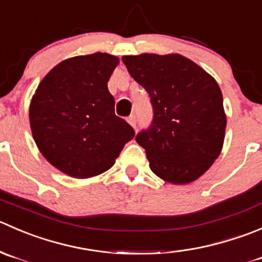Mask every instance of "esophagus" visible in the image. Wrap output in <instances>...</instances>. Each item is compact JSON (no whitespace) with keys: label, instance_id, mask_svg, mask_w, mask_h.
Wrapping results in <instances>:
<instances>
[{"label":"esophagus","instance_id":"obj_1","mask_svg":"<svg viewBox=\"0 0 262 262\" xmlns=\"http://www.w3.org/2000/svg\"><path fill=\"white\" fill-rule=\"evenodd\" d=\"M127 121H128V123H130V125L132 126V127H134V128H136V116H135V115H131L130 116V117H128L127 118Z\"/></svg>","mask_w":262,"mask_h":262}]
</instances>
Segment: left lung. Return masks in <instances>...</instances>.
<instances>
[{"label":"left lung","instance_id":"obj_1","mask_svg":"<svg viewBox=\"0 0 262 262\" xmlns=\"http://www.w3.org/2000/svg\"><path fill=\"white\" fill-rule=\"evenodd\" d=\"M128 72L150 97L152 120L136 135L150 169L183 185L203 176L219 157L227 118L215 80L181 54L123 56Z\"/></svg>","mask_w":262,"mask_h":262}]
</instances>
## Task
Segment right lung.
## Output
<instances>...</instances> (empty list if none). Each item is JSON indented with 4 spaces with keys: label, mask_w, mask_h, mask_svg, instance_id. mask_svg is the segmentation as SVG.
<instances>
[{
    "label": "right lung",
    "mask_w": 262,
    "mask_h": 262,
    "mask_svg": "<svg viewBox=\"0 0 262 262\" xmlns=\"http://www.w3.org/2000/svg\"><path fill=\"white\" fill-rule=\"evenodd\" d=\"M118 58L94 53L66 59L48 72L29 111L43 157L75 178L100 174L115 164L134 128L115 113L107 82Z\"/></svg>",
    "instance_id": "1"
}]
</instances>
